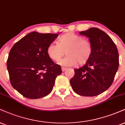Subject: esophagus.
Instances as JSON below:
<instances>
[{
	"mask_svg": "<svg viewBox=\"0 0 125 125\" xmlns=\"http://www.w3.org/2000/svg\"><path fill=\"white\" fill-rule=\"evenodd\" d=\"M66 69H67L66 67H62V72H65L66 70Z\"/></svg>",
	"mask_w": 125,
	"mask_h": 125,
	"instance_id": "obj_1",
	"label": "esophagus"
}]
</instances>
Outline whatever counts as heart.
Returning <instances> with one entry per match:
<instances>
[{
    "mask_svg": "<svg viewBox=\"0 0 125 125\" xmlns=\"http://www.w3.org/2000/svg\"><path fill=\"white\" fill-rule=\"evenodd\" d=\"M47 54L52 61L58 62L64 55L67 56L61 60L59 64L64 66H73L79 63L84 64L92 55L93 46L88 40L72 32L62 35L58 43L52 42L47 48Z\"/></svg>",
    "mask_w": 125,
    "mask_h": 125,
    "instance_id": "obj_1",
    "label": "heart"
}]
</instances>
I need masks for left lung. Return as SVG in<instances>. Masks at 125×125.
<instances>
[{
    "label": "left lung",
    "instance_id": "8db88e82",
    "mask_svg": "<svg viewBox=\"0 0 125 125\" xmlns=\"http://www.w3.org/2000/svg\"><path fill=\"white\" fill-rule=\"evenodd\" d=\"M86 36L93 46L92 55L83 66L74 69L70 80L72 89L80 95L93 97L110 87L119 67V55L109 36L98 28L79 32Z\"/></svg>",
    "mask_w": 125,
    "mask_h": 125
}]
</instances>
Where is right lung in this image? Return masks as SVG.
Returning a JSON list of instances; mask_svg holds the SVG:
<instances>
[{
	"mask_svg": "<svg viewBox=\"0 0 125 125\" xmlns=\"http://www.w3.org/2000/svg\"><path fill=\"white\" fill-rule=\"evenodd\" d=\"M58 34L31 32L10 50L7 66L12 87L24 97L38 99L52 91L61 66L48 56L47 48Z\"/></svg>",
	"mask_w": 125,
	"mask_h": 125,
	"instance_id": "right-lung-1",
	"label": "right lung"
}]
</instances>
